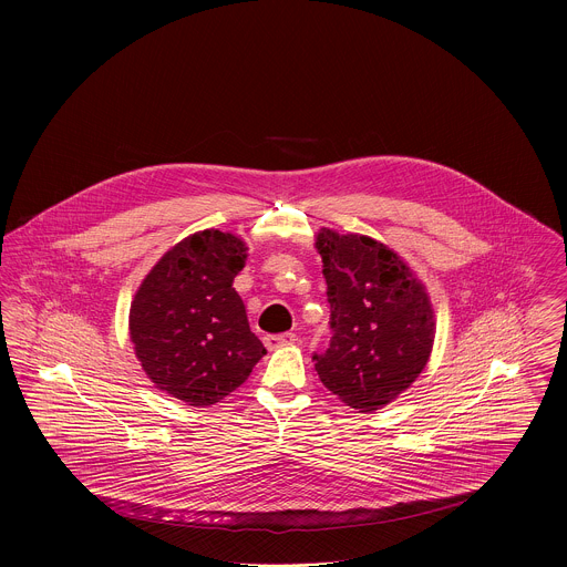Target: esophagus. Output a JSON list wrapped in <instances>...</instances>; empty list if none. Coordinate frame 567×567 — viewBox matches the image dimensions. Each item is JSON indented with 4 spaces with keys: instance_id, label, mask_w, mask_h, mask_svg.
Wrapping results in <instances>:
<instances>
[{
    "instance_id": "1",
    "label": "esophagus",
    "mask_w": 567,
    "mask_h": 567,
    "mask_svg": "<svg viewBox=\"0 0 567 567\" xmlns=\"http://www.w3.org/2000/svg\"><path fill=\"white\" fill-rule=\"evenodd\" d=\"M297 336L293 331H287V333H278V336H266L264 342L268 349H278V347H289V344H296Z\"/></svg>"
}]
</instances>
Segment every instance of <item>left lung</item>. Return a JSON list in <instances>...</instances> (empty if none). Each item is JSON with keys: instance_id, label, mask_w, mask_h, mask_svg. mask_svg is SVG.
I'll return each instance as SVG.
<instances>
[{"instance_id": "left-lung-1", "label": "left lung", "mask_w": 567, "mask_h": 567, "mask_svg": "<svg viewBox=\"0 0 567 567\" xmlns=\"http://www.w3.org/2000/svg\"><path fill=\"white\" fill-rule=\"evenodd\" d=\"M331 340L312 352L324 386L344 404L372 412L393 402L427 365L433 310L425 287L384 244L321 229Z\"/></svg>"}]
</instances>
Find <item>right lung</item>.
I'll return each mask as SVG.
<instances>
[{
	"label": "right lung",
	"instance_id": "obj_1",
	"mask_svg": "<svg viewBox=\"0 0 567 567\" xmlns=\"http://www.w3.org/2000/svg\"><path fill=\"white\" fill-rule=\"evenodd\" d=\"M244 261L240 238L193 234L163 255L132 301L130 333L142 370L185 404L220 402L266 354L234 289Z\"/></svg>",
	"mask_w": 567,
	"mask_h": 567
}]
</instances>
